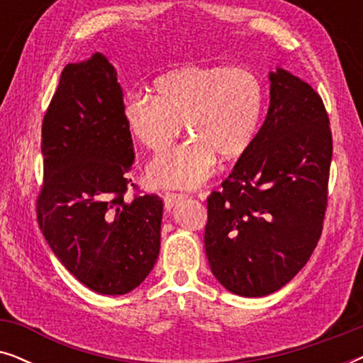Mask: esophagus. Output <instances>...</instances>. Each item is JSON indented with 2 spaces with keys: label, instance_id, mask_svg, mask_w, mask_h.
Masks as SVG:
<instances>
[{
  "label": "esophagus",
  "instance_id": "34e87169",
  "mask_svg": "<svg viewBox=\"0 0 363 363\" xmlns=\"http://www.w3.org/2000/svg\"><path fill=\"white\" fill-rule=\"evenodd\" d=\"M182 200H185V195H183V193L167 191L165 195H163V203H165L167 210H172V208L175 206L178 201H182Z\"/></svg>",
  "mask_w": 363,
  "mask_h": 363
}]
</instances>
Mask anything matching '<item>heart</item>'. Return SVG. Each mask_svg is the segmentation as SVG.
I'll list each match as a JSON object with an SVG mask.
<instances>
[{"label": "heart", "instance_id": "obj_1", "mask_svg": "<svg viewBox=\"0 0 363 363\" xmlns=\"http://www.w3.org/2000/svg\"><path fill=\"white\" fill-rule=\"evenodd\" d=\"M155 92L127 99L123 117L132 135L155 155L178 140L182 125L191 137L152 163L148 175L157 185L198 188L211 177L216 157H241L259 130L264 87L247 69L186 66L157 79Z\"/></svg>", "mask_w": 363, "mask_h": 363}]
</instances>
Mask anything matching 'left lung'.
I'll return each instance as SVG.
<instances>
[{
  "label": "left lung",
  "mask_w": 363,
  "mask_h": 363,
  "mask_svg": "<svg viewBox=\"0 0 363 363\" xmlns=\"http://www.w3.org/2000/svg\"><path fill=\"white\" fill-rule=\"evenodd\" d=\"M269 81L264 123L208 196V262L228 291L245 297L279 291L306 266L327 208L332 132L324 102L281 67Z\"/></svg>",
  "instance_id": "obj_1"
}]
</instances>
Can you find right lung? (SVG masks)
Wrapping results in <instances>:
<instances>
[{"instance_id":"right-lung-1","label":"right lung","mask_w":363,"mask_h":363,"mask_svg":"<svg viewBox=\"0 0 363 363\" xmlns=\"http://www.w3.org/2000/svg\"><path fill=\"white\" fill-rule=\"evenodd\" d=\"M123 107L116 67L96 52L64 67L41 133L39 228L62 266L106 296L140 286L160 252L162 198H125L135 153Z\"/></svg>"}]
</instances>
